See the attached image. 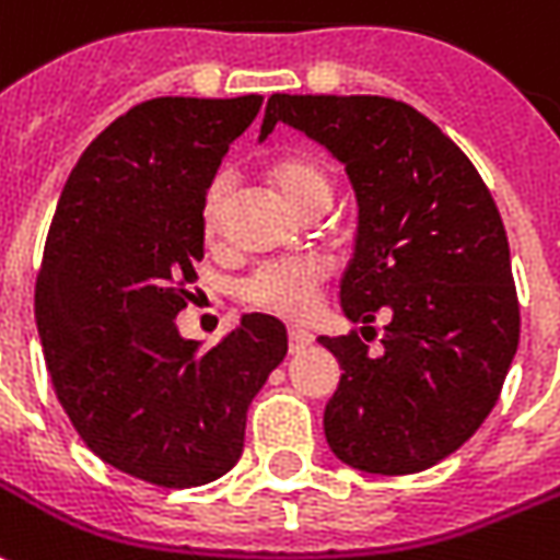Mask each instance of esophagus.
<instances>
[{"label":"esophagus","instance_id":"esophagus-1","mask_svg":"<svg viewBox=\"0 0 560 560\" xmlns=\"http://www.w3.org/2000/svg\"><path fill=\"white\" fill-rule=\"evenodd\" d=\"M288 339H291V351H303L306 346H312L315 336L308 334V330H303V327H291V330H288Z\"/></svg>","mask_w":560,"mask_h":560}]
</instances>
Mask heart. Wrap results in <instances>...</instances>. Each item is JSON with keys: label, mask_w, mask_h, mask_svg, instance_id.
<instances>
[{"label": "heart", "mask_w": 560, "mask_h": 560, "mask_svg": "<svg viewBox=\"0 0 560 560\" xmlns=\"http://www.w3.org/2000/svg\"><path fill=\"white\" fill-rule=\"evenodd\" d=\"M269 182L279 187L284 199L300 212H318L330 202V178L318 160L306 151H281L269 160ZM230 197L226 175H218L202 199V233L218 242L224 230V209ZM327 264L320 257L272 260L252 269L240 284V296L254 308H264L281 318H306L315 308L318 291L327 281Z\"/></svg>", "instance_id": "obj_1"}]
</instances>
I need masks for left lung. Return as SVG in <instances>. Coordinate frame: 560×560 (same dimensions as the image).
<instances>
[{
	"label": "left lung",
	"mask_w": 560,
	"mask_h": 560,
	"mask_svg": "<svg viewBox=\"0 0 560 560\" xmlns=\"http://www.w3.org/2000/svg\"><path fill=\"white\" fill-rule=\"evenodd\" d=\"M288 124L320 142L358 197L342 312L366 327L320 336L342 366L324 409L339 460L406 476L479 430L518 348L510 242L491 190L433 120L388 96L272 93L260 139ZM383 348L365 346L377 308Z\"/></svg>",
	"instance_id": "left-lung-1"
}]
</instances>
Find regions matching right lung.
I'll return each mask as SVG.
<instances>
[{"mask_svg":"<svg viewBox=\"0 0 560 560\" xmlns=\"http://www.w3.org/2000/svg\"><path fill=\"white\" fill-rule=\"evenodd\" d=\"M264 96H160L108 124L62 187L35 324L66 416L115 470L197 488L236 467L245 416L288 354L272 315L209 351L178 334L202 260V199Z\"/></svg>","mask_w":560,"mask_h":560,"instance_id":"right-lung-1","label":"right lung"}]
</instances>
